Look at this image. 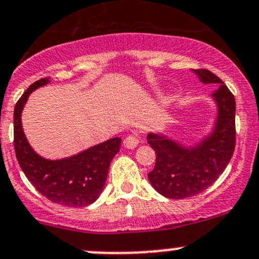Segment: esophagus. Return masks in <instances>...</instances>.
Segmentation results:
<instances>
[{
	"label": "esophagus",
	"instance_id": "obj_1",
	"mask_svg": "<svg viewBox=\"0 0 259 259\" xmlns=\"http://www.w3.org/2000/svg\"><path fill=\"white\" fill-rule=\"evenodd\" d=\"M138 144H139V137L135 134H129L124 139V147L129 148V149L138 147Z\"/></svg>",
	"mask_w": 259,
	"mask_h": 259
}]
</instances>
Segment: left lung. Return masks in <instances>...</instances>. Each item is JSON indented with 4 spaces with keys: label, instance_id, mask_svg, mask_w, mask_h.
I'll list each match as a JSON object with an SVG mask.
<instances>
[{
    "label": "left lung",
    "instance_id": "left-lung-1",
    "mask_svg": "<svg viewBox=\"0 0 259 259\" xmlns=\"http://www.w3.org/2000/svg\"><path fill=\"white\" fill-rule=\"evenodd\" d=\"M204 83H220L212 94L219 106L217 127L201 145L187 150L160 137L148 135L155 165L148 173L153 187L168 199H186L206 190L224 172L235 149V99L224 82L207 69H193Z\"/></svg>",
    "mask_w": 259,
    "mask_h": 259
}]
</instances>
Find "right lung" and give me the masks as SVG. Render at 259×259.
I'll list each match as a JSON object with an SVG mask.
<instances>
[{
  "label": "right lung",
  "mask_w": 259,
  "mask_h": 259,
  "mask_svg": "<svg viewBox=\"0 0 259 259\" xmlns=\"http://www.w3.org/2000/svg\"><path fill=\"white\" fill-rule=\"evenodd\" d=\"M48 77L34 82L15 105L14 145L17 162L32 186L52 202L68 207L92 204L102 192L110 163L120 149L121 139L112 138L74 157L47 160L30 148L21 126V111L29 95L48 83Z\"/></svg>",
  "instance_id": "right-lung-1"
}]
</instances>
